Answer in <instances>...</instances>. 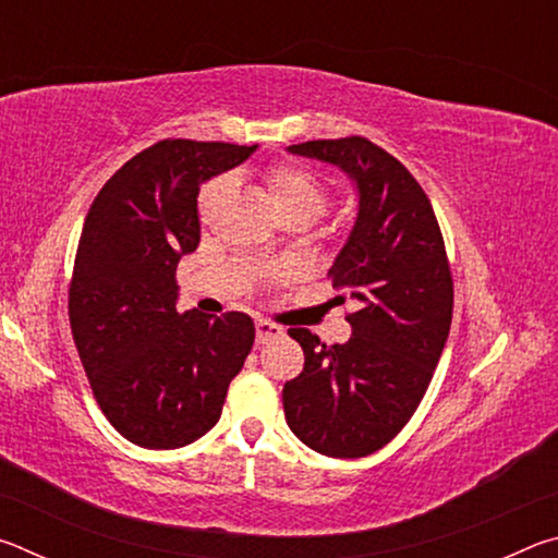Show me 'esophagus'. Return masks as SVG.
<instances>
[{
    "instance_id": "obj_1",
    "label": "esophagus",
    "mask_w": 558,
    "mask_h": 558,
    "mask_svg": "<svg viewBox=\"0 0 558 558\" xmlns=\"http://www.w3.org/2000/svg\"><path fill=\"white\" fill-rule=\"evenodd\" d=\"M282 335V327L268 323V319H258L256 323V342L258 344H268L270 339H276Z\"/></svg>"
}]
</instances>
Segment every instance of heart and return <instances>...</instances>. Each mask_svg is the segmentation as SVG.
<instances>
[{
  "instance_id": "obj_1",
  "label": "heart",
  "mask_w": 558,
  "mask_h": 558,
  "mask_svg": "<svg viewBox=\"0 0 558 558\" xmlns=\"http://www.w3.org/2000/svg\"><path fill=\"white\" fill-rule=\"evenodd\" d=\"M266 186L270 192V202L276 206L280 219L282 216H292V214H302L307 216L310 221H315L317 216H323L325 206L329 202V192L327 186L319 182V177L315 172H310L307 167L302 165H292V162H282V165H272L266 169ZM226 179H216L209 186L204 189L199 196V214L209 216L216 204H219L221 196L226 194Z\"/></svg>"
}]
</instances>
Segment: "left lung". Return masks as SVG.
<instances>
[{"label":"left lung","instance_id":"1","mask_svg":"<svg viewBox=\"0 0 558 558\" xmlns=\"http://www.w3.org/2000/svg\"><path fill=\"white\" fill-rule=\"evenodd\" d=\"M288 153L347 172L359 211L327 272L356 302L347 315L352 337L325 344L310 329H288L305 366L282 389V409L307 448L364 458L411 421L446 347L452 319L446 243L421 184L366 137L310 140Z\"/></svg>","mask_w":558,"mask_h":558}]
</instances>
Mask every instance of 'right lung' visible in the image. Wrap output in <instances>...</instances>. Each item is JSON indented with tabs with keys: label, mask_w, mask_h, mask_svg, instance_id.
Listing matches in <instances>:
<instances>
[{
	"label": "right lung",
	"mask_w": 558,
	"mask_h": 558,
	"mask_svg": "<svg viewBox=\"0 0 558 558\" xmlns=\"http://www.w3.org/2000/svg\"><path fill=\"white\" fill-rule=\"evenodd\" d=\"M256 145L162 140L128 159L83 221L69 319L93 396L120 436L182 448L221 418L256 327L243 313H177V266L199 245V186Z\"/></svg>",
	"instance_id": "obj_1"
}]
</instances>
